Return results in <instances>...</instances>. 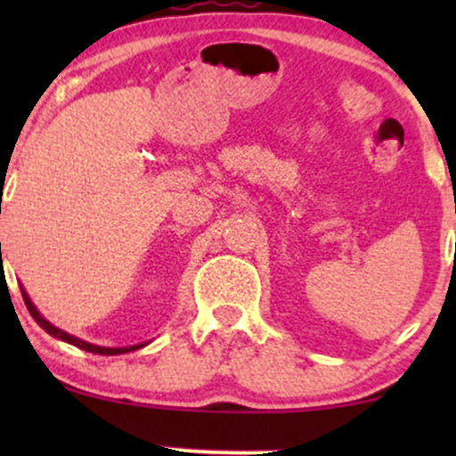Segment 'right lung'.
I'll return each mask as SVG.
<instances>
[{"label": "right lung", "mask_w": 456, "mask_h": 456, "mask_svg": "<svg viewBox=\"0 0 456 456\" xmlns=\"http://www.w3.org/2000/svg\"><path fill=\"white\" fill-rule=\"evenodd\" d=\"M0 246H2V244H0ZM20 294H23L25 306H28L29 315L36 319V323H38V326L43 328L45 332H49L51 337L60 338V341H64V343H70V345H75V347L83 349V352H92V354H101V355H118V354L137 352V349L145 347V345H148V343H139V345H130V347H101V345L87 343V341H83V338H78V337H72V334H68V332H64V330H60V328H57V326H53V323H51V322H46V319H45L43 315H40V311H38V308H36L34 302L29 300L28 291H25L23 287H20Z\"/></svg>", "instance_id": "right-lung-1"}]
</instances>
